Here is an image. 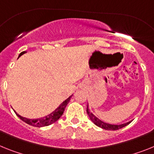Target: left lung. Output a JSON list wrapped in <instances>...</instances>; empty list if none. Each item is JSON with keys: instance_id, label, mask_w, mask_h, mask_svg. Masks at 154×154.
Returning <instances> with one entry per match:
<instances>
[{"instance_id": "obj_1", "label": "left lung", "mask_w": 154, "mask_h": 154, "mask_svg": "<svg viewBox=\"0 0 154 154\" xmlns=\"http://www.w3.org/2000/svg\"><path fill=\"white\" fill-rule=\"evenodd\" d=\"M87 113H88V116H89V118L91 119V120L97 126L100 127V128H102V129H106V130H118V129H122V128L126 126L127 125H129L131 122H129L121 124V125H112V124L104 122H102L101 120L98 119L96 116H94V115H93L91 112H90V110L88 109V106H87Z\"/></svg>"}]
</instances>
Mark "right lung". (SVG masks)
<instances>
[{"label":"right lung","mask_w":154,"mask_h":154,"mask_svg":"<svg viewBox=\"0 0 154 154\" xmlns=\"http://www.w3.org/2000/svg\"><path fill=\"white\" fill-rule=\"evenodd\" d=\"M24 53H25V52H21L20 53L19 57H21V55H23ZM72 97L71 96H69L68 97L67 99L65 100L61 104L60 106L57 108L54 112H53L52 113H50L48 116H45V117L40 118V119H26V118H24L22 116H19L18 114L16 113L17 116L19 117L21 120L23 122H25V123L29 124L30 125H32V126H35V127H43V126H47V125H51V124L54 123L55 122H57V120L60 119V118L62 116L63 113L64 112V109L66 108V105H67L68 103H69V100H70V97Z\"/></svg>","instance_id":"obj_1"}]
</instances>
